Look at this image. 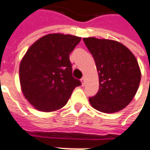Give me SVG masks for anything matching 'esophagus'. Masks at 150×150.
Returning <instances> with one entry per match:
<instances>
[{
  "mask_svg": "<svg viewBox=\"0 0 150 150\" xmlns=\"http://www.w3.org/2000/svg\"><path fill=\"white\" fill-rule=\"evenodd\" d=\"M81 83H82V85H83V86L84 85V83H85V79L84 78H83L81 79Z\"/></svg>",
  "mask_w": 150,
  "mask_h": 150,
  "instance_id": "34e87169",
  "label": "esophagus"
}]
</instances>
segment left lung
Returning <instances> with one entry per match:
<instances>
[{"instance_id": "obj_1", "label": "left lung", "mask_w": 150, "mask_h": 150, "mask_svg": "<svg viewBox=\"0 0 150 150\" xmlns=\"http://www.w3.org/2000/svg\"><path fill=\"white\" fill-rule=\"evenodd\" d=\"M94 58L99 75V91L89 102L104 113L122 110L138 90L142 73L132 51L122 43L110 39L83 38Z\"/></svg>"}]
</instances>
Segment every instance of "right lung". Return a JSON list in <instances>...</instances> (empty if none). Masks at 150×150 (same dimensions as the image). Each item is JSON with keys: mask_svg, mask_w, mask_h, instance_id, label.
Wrapping results in <instances>:
<instances>
[{"mask_svg": "<svg viewBox=\"0 0 150 150\" xmlns=\"http://www.w3.org/2000/svg\"><path fill=\"white\" fill-rule=\"evenodd\" d=\"M81 38L49 34L27 50L19 67L22 94L33 107L50 112L64 107L76 87L81 84L72 76L69 55Z\"/></svg>", "mask_w": 150, "mask_h": 150, "instance_id": "right-lung-1", "label": "right lung"}]
</instances>
